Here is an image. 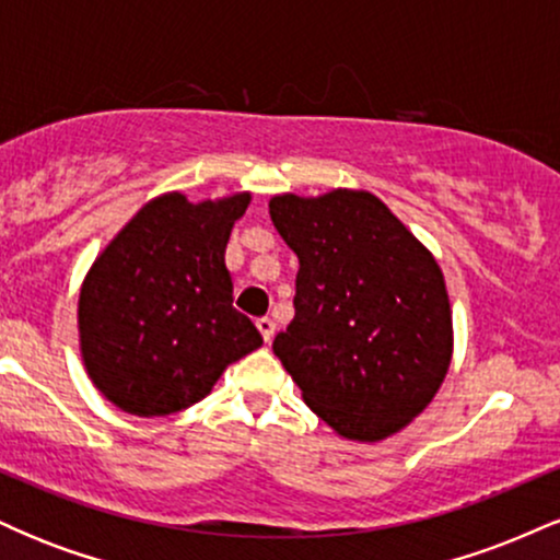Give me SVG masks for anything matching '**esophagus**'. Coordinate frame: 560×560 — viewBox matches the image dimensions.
I'll return each mask as SVG.
<instances>
[{
    "mask_svg": "<svg viewBox=\"0 0 560 560\" xmlns=\"http://www.w3.org/2000/svg\"><path fill=\"white\" fill-rule=\"evenodd\" d=\"M255 324H258V331L262 334V339H266V342H271V339H273V331H276V324H273V318L262 316V318L255 320Z\"/></svg>",
    "mask_w": 560,
    "mask_h": 560,
    "instance_id": "obj_1",
    "label": "esophagus"
}]
</instances>
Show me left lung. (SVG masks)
<instances>
[{"label":"left lung","instance_id":"obj_1","mask_svg":"<svg viewBox=\"0 0 560 560\" xmlns=\"http://www.w3.org/2000/svg\"><path fill=\"white\" fill-rule=\"evenodd\" d=\"M268 210L300 260L276 358L334 432L361 442L400 432L432 402L453 355L432 253L369 191L281 195Z\"/></svg>","mask_w":560,"mask_h":560}]
</instances>
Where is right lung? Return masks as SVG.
<instances>
[{
    "label": "right lung",
    "instance_id": "right-lung-1",
    "mask_svg": "<svg viewBox=\"0 0 560 560\" xmlns=\"http://www.w3.org/2000/svg\"><path fill=\"white\" fill-rule=\"evenodd\" d=\"M249 195L152 199L94 260L81 287V355L96 389L133 416L202 400L229 363L262 345L236 311L226 244Z\"/></svg>",
    "mask_w": 560,
    "mask_h": 560
}]
</instances>
